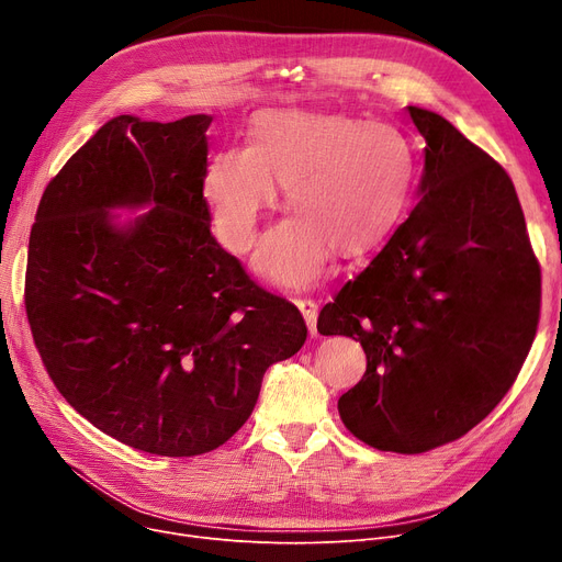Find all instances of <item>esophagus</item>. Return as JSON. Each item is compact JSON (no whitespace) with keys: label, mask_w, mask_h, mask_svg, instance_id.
Segmentation results:
<instances>
[{"label":"esophagus","mask_w":562,"mask_h":562,"mask_svg":"<svg viewBox=\"0 0 562 562\" xmlns=\"http://www.w3.org/2000/svg\"><path fill=\"white\" fill-rule=\"evenodd\" d=\"M296 305H299L301 314L305 316L310 335L314 337V335H316V318H318V305H316V301H312V299H296Z\"/></svg>","instance_id":"esophagus-1"}]
</instances>
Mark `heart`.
Instances as JSON below:
<instances>
[{
  "label": "heart",
  "instance_id": "b5f03b06",
  "mask_svg": "<svg viewBox=\"0 0 562 562\" xmlns=\"http://www.w3.org/2000/svg\"><path fill=\"white\" fill-rule=\"evenodd\" d=\"M415 153L382 123L330 111L276 109L252 117L248 147H223L204 172L216 229L244 252L259 216L284 187L291 216L257 250L259 273L286 286H307L333 255L352 259L385 244L415 187Z\"/></svg>",
  "mask_w": 562,
  "mask_h": 562
}]
</instances>
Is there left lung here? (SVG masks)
<instances>
[{
	"mask_svg": "<svg viewBox=\"0 0 562 562\" xmlns=\"http://www.w3.org/2000/svg\"><path fill=\"white\" fill-rule=\"evenodd\" d=\"M407 111L426 138L422 200L316 330L367 352L362 380L337 403L344 426L412 456L467 435L508 394L542 289L508 172L447 117Z\"/></svg>",
	"mask_w": 562,
	"mask_h": 562,
	"instance_id": "left-lung-1",
	"label": "left lung"
}]
</instances>
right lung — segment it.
<instances>
[{
	"label": "right lung",
	"mask_w": 562,
	"mask_h": 562,
	"mask_svg": "<svg viewBox=\"0 0 562 562\" xmlns=\"http://www.w3.org/2000/svg\"><path fill=\"white\" fill-rule=\"evenodd\" d=\"M212 115H117L47 184L29 236L24 305L61 396L123 445L210 453L239 430L271 364L307 326L218 246L206 204ZM150 203L127 226L115 205Z\"/></svg>",
	"instance_id": "right-lung-1"
}]
</instances>
